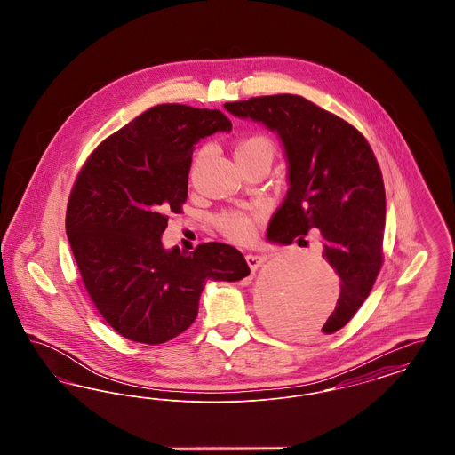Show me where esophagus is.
Returning <instances> with one entry per match:
<instances>
[{
	"label": "esophagus",
	"mask_w": 455,
	"mask_h": 455,
	"mask_svg": "<svg viewBox=\"0 0 455 455\" xmlns=\"http://www.w3.org/2000/svg\"><path fill=\"white\" fill-rule=\"evenodd\" d=\"M266 259H267V258H266V256H260V254H247V256H245V260H247L251 271H256Z\"/></svg>",
	"instance_id": "esophagus-1"
}]
</instances>
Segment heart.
Returning <instances> with one entry per match:
<instances>
[{
	"mask_svg": "<svg viewBox=\"0 0 455 455\" xmlns=\"http://www.w3.org/2000/svg\"><path fill=\"white\" fill-rule=\"evenodd\" d=\"M201 155H204V152ZM273 155H275V143L271 138L264 134H249L238 141L235 148L238 165H243L259 158L271 160ZM215 225L228 240L242 243L251 240L254 235L256 218L238 210H225L215 217Z\"/></svg>",
	"mask_w": 455,
	"mask_h": 455,
	"instance_id": "obj_1",
	"label": "heart"
}]
</instances>
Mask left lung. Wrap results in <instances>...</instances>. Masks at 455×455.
<instances>
[{
  "label": "left lung",
  "instance_id": "left-lung-1",
  "mask_svg": "<svg viewBox=\"0 0 455 455\" xmlns=\"http://www.w3.org/2000/svg\"><path fill=\"white\" fill-rule=\"evenodd\" d=\"M225 108L282 138L290 188L269 221L267 237L291 243L321 230L323 256L341 280L338 305L321 329L332 334L367 300L384 264L386 189L379 162L360 131L300 95L252 97L227 102ZM299 315L284 308L276 321L295 332Z\"/></svg>",
  "mask_w": 455,
  "mask_h": 455
}]
</instances>
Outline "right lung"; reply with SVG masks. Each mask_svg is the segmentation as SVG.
I'll return each instance as SVG.
<instances>
[{
    "mask_svg": "<svg viewBox=\"0 0 455 455\" xmlns=\"http://www.w3.org/2000/svg\"><path fill=\"white\" fill-rule=\"evenodd\" d=\"M232 130L217 108L160 104L106 138L76 175L66 234L99 314L134 343L162 345L195 323L208 280L237 282L251 269L235 247L165 251L171 213H182L193 145Z\"/></svg>",
    "mask_w": 455,
    "mask_h": 455,
    "instance_id": "right-lung-1",
    "label": "right lung"
}]
</instances>
